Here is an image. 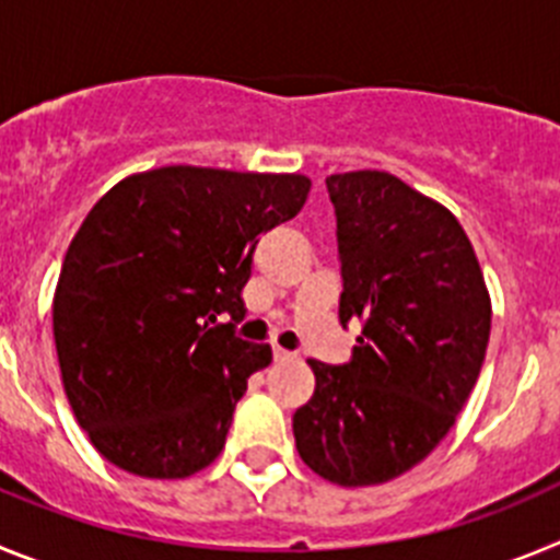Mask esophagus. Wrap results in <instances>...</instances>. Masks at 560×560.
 Returning <instances> with one entry per match:
<instances>
[{
	"mask_svg": "<svg viewBox=\"0 0 560 560\" xmlns=\"http://www.w3.org/2000/svg\"><path fill=\"white\" fill-rule=\"evenodd\" d=\"M296 353H291V350H283V348H275V361H294Z\"/></svg>",
	"mask_w": 560,
	"mask_h": 560,
	"instance_id": "1",
	"label": "esophagus"
}]
</instances>
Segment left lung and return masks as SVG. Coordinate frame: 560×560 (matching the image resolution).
Instances as JSON below:
<instances>
[{
  "label": "left lung",
  "instance_id": "obj_1",
  "mask_svg": "<svg viewBox=\"0 0 560 560\" xmlns=\"http://www.w3.org/2000/svg\"><path fill=\"white\" fill-rule=\"evenodd\" d=\"M336 212L341 325L361 323L345 364L308 359L316 389L294 412L296 452L345 488L427 459L482 370L491 296L459 221L384 171L325 179Z\"/></svg>",
  "mask_w": 560,
  "mask_h": 560
}]
</instances>
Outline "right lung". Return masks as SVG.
I'll return each mask as SVG.
<instances>
[{"label": "right lung", "mask_w": 560, "mask_h": 560, "mask_svg": "<svg viewBox=\"0 0 560 560\" xmlns=\"http://www.w3.org/2000/svg\"><path fill=\"white\" fill-rule=\"evenodd\" d=\"M311 179L171 165L117 182L72 237L52 334L63 393L92 446L148 479L219 457L269 345L235 334L260 235L294 219ZM230 315V324H219Z\"/></svg>", "instance_id": "right-lung-1"}]
</instances>
